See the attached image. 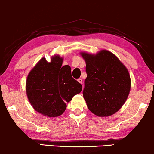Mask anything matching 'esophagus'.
I'll return each mask as SVG.
<instances>
[{
	"instance_id": "1",
	"label": "esophagus",
	"mask_w": 154,
	"mask_h": 154,
	"mask_svg": "<svg viewBox=\"0 0 154 154\" xmlns=\"http://www.w3.org/2000/svg\"><path fill=\"white\" fill-rule=\"evenodd\" d=\"M77 82H79V83H80V84H82V79H80V78H79V79H77Z\"/></svg>"
}]
</instances>
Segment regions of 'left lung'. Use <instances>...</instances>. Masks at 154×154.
I'll return each instance as SVG.
<instances>
[{"label":"left lung","instance_id":"1","mask_svg":"<svg viewBox=\"0 0 154 154\" xmlns=\"http://www.w3.org/2000/svg\"><path fill=\"white\" fill-rule=\"evenodd\" d=\"M86 64L87 77L83 97L89 110L106 117L115 114L125 103L131 88L128 68L108 50L96 54L81 52Z\"/></svg>","mask_w":154,"mask_h":154}]
</instances>
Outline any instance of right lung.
<instances>
[{
	"label": "right lung",
	"mask_w": 154,
	"mask_h": 154,
	"mask_svg": "<svg viewBox=\"0 0 154 154\" xmlns=\"http://www.w3.org/2000/svg\"><path fill=\"white\" fill-rule=\"evenodd\" d=\"M64 58L54 55L47 62L44 57L28 74L26 81L27 98L33 109L48 117L64 113L66 103L81 92L82 86L71 75L68 65L62 66Z\"/></svg>",
	"instance_id": "obj_1"
}]
</instances>
